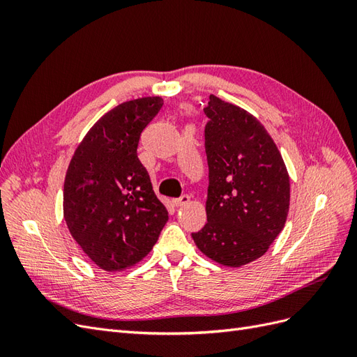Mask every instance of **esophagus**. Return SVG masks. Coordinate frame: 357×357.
I'll list each match as a JSON object with an SVG mask.
<instances>
[{
	"label": "esophagus",
	"instance_id": "esophagus-1",
	"mask_svg": "<svg viewBox=\"0 0 357 357\" xmlns=\"http://www.w3.org/2000/svg\"><path fill=\"white\" fill-rule=\"evenodd\" d=\"M189 201H190V197L185 193V195H181L180 198H176L174 201H172V204H174L176 207H183V205H186Z\"/></svg>",
	"mask_w": 357,
	"mask_h": 357
}]
</instances>
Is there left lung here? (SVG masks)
I'll return each instance as SVG.
<instances>
[{
	"label": "left lung",
	"mask_w": 357,
	"mask_h": 357,
	"mask_svg": "<svg viewBox=\"0 0 357 357\" xmlns=\"http://www.w3.org/2000/svg\"><path fill=\"white\" fill-rule=\"evenodd\" d=\"M204 113L207 223L192 238L205 256L236 268L265 255L284 228L289 174L273 138L250 113L214 95Z\"/></svg>",
	"instance_id": "obj_1"
}]
</instances>
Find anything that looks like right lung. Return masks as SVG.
Instances as JSON below:
<instances>
[{
    "instance_id": "1",
    "label": "right lung",
    "mask_w": 357,
    "mask_h": 357,
    "mask_svg": "<svg viewBox=\"0 0 357 357\" xmlns=\"http://www.w3.org/2000/svg\"><path fill=\"white\" fill-rule=\"evenodd\" d=\"M162 98L119 104L75 149L63 183V219L70 234L104 271L138 264L156 244L168 211L137 155L139 135Z\"/></svg>"
}]
</instances>
